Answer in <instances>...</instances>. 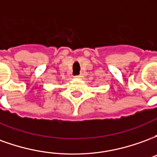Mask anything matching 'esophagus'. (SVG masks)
<instances>
[{"instance_id": "esophagus-1", "label": "esophagus", "mask_w": 157, "mask_h": 157, "mask_svg": "<svg viewBox=\"0 0 157 157\" xmlns=\"http://www.w3.org/2000/svg\"><path fill=\"white\" fill-rule=\"evenodd\" d=\"M82 76H83L82 75H75V78H82Z\"/></svg>"}]
</instances>
